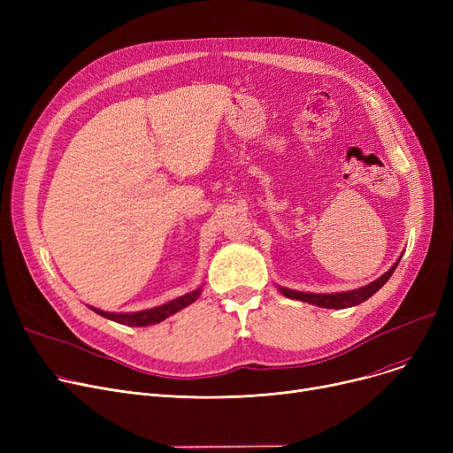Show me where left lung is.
I'll use <instances>...</instances> for the list:
<instances>
[{
  "label": "left lung",
  "mask_w": 453,
  "mask_h": 453,
  "mask_svg": "<svg viewBox=\"0 0 453 453\" xmlns=\"http://www.w3.org/2000/svg\"><path fill=\"white\" fill-rule=\"evenodd\" d=\"M398 263H400V257H398L396 263H395L382 277H378L376 280L369 282L367 287L356 288V290H349V292L312 294V292H297V290H290V288H284V287H277V288H279V292H280L284 297L304 301V303H311V304H316V306H321V308H336V311H340V308H349V306L360 304V303L367 301L371 296H374V294H376L380 288H382L384 284L389 280V277H391L393 272L396 270Z\"/></svg>",
  "instance_id": "8db88e82"
}]
</instances>
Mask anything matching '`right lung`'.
I'll return each instance as SVG.
<instances>
[{"label": "right lung", "instance_id": "obj_1", "mask_svg": "<svg viewBox=\"0 0 453 453\" xmlns=\"http://www.w3.org/2000/svg\"><path fill=\"white\" fill-rule=\"evenodd\" d=\"M202 288L203 287H198L196 290L188 292L185 296H180V297H176L169 303L154 306V308H147V311H137V312H104V311H101V308H95V306H89V308L95 314H99V316H103L110 321H115V323L128 325V326H149V325L161 323L163 319L171 318L173 314L183 311L185 306L193 304L200 297Z\"/></svg>", "mask_w": 453, "mask_h": 453}]
</instances>
